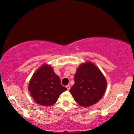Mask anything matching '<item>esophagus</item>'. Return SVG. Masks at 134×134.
<instances>
[{"instance_id": "obj_1", "label": "esophagus", "mask_w": 134, "mask_h": 134, "mask_svg": "<svg viewBox=\"0 0 134 134\" xmlns=\"http://www.w3.org/2000/svg\"><path fill=\"white\" fill-rule=\"evenodd\" d=\"M66 88H67V90H70V85H68L67 86H66Z\"/></svg>"}]
</instances>
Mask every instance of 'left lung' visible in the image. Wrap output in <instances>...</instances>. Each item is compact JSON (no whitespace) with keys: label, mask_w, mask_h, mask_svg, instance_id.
Returning <instances> with one entry per match:
<instances>
[{"label":"left lung","mask_w":134,"mask_h":134,"mask_svg":"<svg viewBox=\"0 0 134 134\" xmlns=\"http://www.w3.org/2000/svg\"><path fill=\"white\" fill-rule=\"evenodd\" d=\"M75 84L70 94L78 105L88 107L97 103L104 95L107 80L100 69L92 62L80 64L75 75Z\"/></svg>","instance_id":"8db88e82"}]
</instances>
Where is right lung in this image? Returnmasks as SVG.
I'll list each match as a JSON object with an SVG mask.
<instances>
[{
    "instance_id": "obj_1",
    "label": "right lung",
    "mask_w": 134,
    "mask_h": 134,
    "mask_svg": "<svg viewBox=\"0 0 134 134\" xmlns=\"http://www.w3.org/2000/svg\"><path fill=\"white\" fill-rule=\"evenodd\" d=\"M28 90L35 102L46 107L54 104L67 88L62 86L60 78L55 74L52 66L44 64L33 74Z\"/></svg>"
}]
</instances>
